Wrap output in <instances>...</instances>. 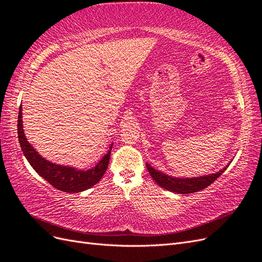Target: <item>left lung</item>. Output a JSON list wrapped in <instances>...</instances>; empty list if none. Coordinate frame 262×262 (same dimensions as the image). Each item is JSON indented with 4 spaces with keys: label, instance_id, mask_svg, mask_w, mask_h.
Listing matches in <instances>:
<instances>
[{
    "label": "left lung",
    "instance_id": "1",
    "mask_svg": "<svg viewBox=\"0 0 262 262\" xmlns=\"http://www.w3.org/2000/svg\"><path fill=\"white\" fill-rule=\"evenodd\" d=\"M146 168H148L149 173L152 177V179L158 183V186L162 187L163 189L169 190L171 192H177V193H193L207 188L212 182H214L223 173V172L226 171L228 165H226V167L222 170H220L219 172H215V173L203 176V177H196V178L170 177L168 174L162 173L161 171L153 169L149 163H146Z\"/></svg>",
    "mask_w": 262,
    "mask_h": 262
}]
</instances>
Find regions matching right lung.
Wrapping results in <instances>:
<instances>
[{"label": "right lung", "instance_id": "add662e5", "mask_svg": "<svg viewBox=\"0 0 262 262\" xmlns=\"http://www.w3.org/2000/svg\"><path fill=\"white\" fill-rule=\"evenodd\" d=\"M22 105H20L17 117V137L20 142L23 155L37 173H39L44 180H47L50 184L61 191L70 193L82 192L86 189H90L94 184H97L101 178L103 177L107 169L110 161V155L112 145L106 155L101 159L95 167L89 170H78L67 165L55 164L46 160L41 157L35 149L30 144L28 139L25 138L22 124Z\"/></svg>", "mask_w": 262, "mask_h": 262}]
</instances>
